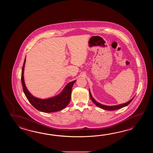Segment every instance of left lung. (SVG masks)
I'll return each instance as SVG.
<instances>
[{
    "label": "left lung",
    "instance_id": "obj_1",
    "mask_svg": "<svg viewBox=\"0 0 153 153\" xmlns=\"http://www.w3.org/2000/svg\"><path fill=\"white\" fill-rule=\"evenodd\" d=\"M89 92H90V97H91V100L93 101V102L94 103V104H96L97 106L103 109L104 110H108V111H114V110H117V109H120L121 108L124 107L125 106L127 105L128 104H130V103L131 102V101L133 100V98H132L130 101L127 102L125 103L124 104H119V105H114V106H107V105H103V104H100L99 103L95 101L94 100V98L92 97V95L91 94V92L89 90Z\"/></svg>",
    "mask_w": 153,
    "mask_h": 153
}]
</instances>
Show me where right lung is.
<instances>
[{"label": "right lung", "instance_id": "add662e5", "mask_svg": "<svg viewBox=\"0 0 153 153\" xmlns=\"http://www.w3.org/2000/svg\"><path fill=\"white\" fill-rule=\"evenodd\" d=\"M25 62L26 58L25 59L22 69L21 81L24 94L26 95L27 100L37 110L45 113L55 112L57 111H61L65 108L71 101L72 87L76 80L72 81L67 85L62 92L55 97L45 100H42L34 97L28 91L25 84L23 72Z\"/></svg>", "mask_w": 153, "mask_h": 153}]
</instances>
